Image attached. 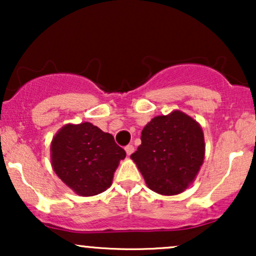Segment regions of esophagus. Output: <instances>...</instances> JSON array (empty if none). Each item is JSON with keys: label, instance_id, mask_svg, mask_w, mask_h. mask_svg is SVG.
<instances>
[{"label": "esophagus", "instance_id": "34e87169", "mask_svg": "<svg viewBox=\"0 0 256 256\" xmlns=\"http://www.w3.org/2000/svg\"><path fill=\"white\" fill-rule=\"evenodd\" d=\"M125 152H126V154H128V156H130L132 152H134V146H132V144H128V146H125Z\"/></svg>", "mask_w": 256, "mask_h": 256}]
</instances>
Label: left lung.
<instances>
[{"label":"left lung","mask_w":256,"mask_h":256,"mask_svg":"<svg viewBox=\"0 0 256 256\" xmlns=\"http://www.w3.org/2000/svg\"><path fill=\"white\" fill-rule=\"evenodd\" d=\"M131 155L146 185L161 195H177L195 179L204 158L201 126L179 110L152 119Z\"/></svg>","instance_id":"obj_1"}]
</instances>
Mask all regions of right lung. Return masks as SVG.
I'll list each match as a JSON object with an SVG mask.
<instances>
[{
  "instance_id": "right-lung-1",
  "label": "right lung",
  "mask_w": 256,
  "mask_h": 256,
  "mask_svg": "<svg viewBox=\"0 0 256 256\" xmlns=\"http://www.w3.org/2000/svg\"><path fill=\"white\" fill-rule=\"evenodd\" d=\"M50 152L55 173L80 196L107 190L119 161L126 156L110 134L90 122L64 126L52 138Z\"/></svg>"
}]
</instances>
